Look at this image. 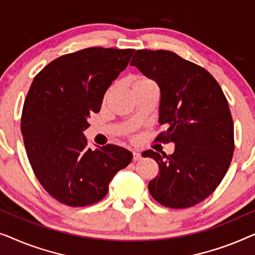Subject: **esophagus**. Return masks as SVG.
<instances>
[{
	"mask_svg": "<svg viewBox=\"0 0 255 255\" xmlns=\"http://www.w3.org/2000/svg\"><path fill=\"white\" fill-rule=\"evenodd\" d=\"M133 160L134 161H139V160H141V154L137 151H133Z\"/></svg>",
	"mask_w": 255,
	"mask_h": 255,
	"instance_id": "34e87169",
	"label": "esophagus"
}]
</instances>
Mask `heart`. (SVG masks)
I'll return each instance as SVG.
<instances>
[{
	"instance_id": "1",
	"label": "heart",
	"mask_w": 255,
	"mask_h": 255,
	"mask_svg": "<svg viewBox=\"0 0 255 255\" xmlns=\"http://www.w3.org/2000/svg\"><path fill=\"white\" fill-rule=\"evenodd\" d=\"M155 85L153 83V81L151 80L145 78V76H137V78L133 79V81H132V92H134V90H139V89H144V88H148V87H154ZM113 87L108 90L106 96H104V100H107L108 97L110 96L111 92H113Z\"/></svg>"
}]
</instances>
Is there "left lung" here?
Returning <instances> with one entry per match:
<instances>
[{
	"mask_svg": "<svg viewBox=\"0 0 255 255\" xmlns=\"http://www.w3.org/2000/svg\"><path fill=\"white\" fill-rule=\"evenodd\" d=\"M160 88L156 140L173 142L172 154L145 151L159 174L148 183L152 197L172 209L196 205L214 193L235 151L233 121L218 82L201 66L170 51L138 50L130 62Z\"/></svg>",
	"mask_w": 255,
	"mask_h": 255,
	"instance_id": "left-lung-1",
	"label": "left lung"
}]
</instances>
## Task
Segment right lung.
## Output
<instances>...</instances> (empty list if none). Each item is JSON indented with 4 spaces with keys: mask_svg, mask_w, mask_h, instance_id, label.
Instances as JSON below:
<instances>
[{
    "mask_svg": "<svg viewBox=\"0 0 255 255\" xmlns=\"http://www.w3.org/2000/svg\"><path fill=\"white\" fill-rule=\"evenodd\" d=\"M133 52L85 48L61 55L34 76L24 102L20 130L34 175L60 203H97L108 194L118 170L132 161V153L121 146L93 151L83 131Z\"/></svg>",
    "mask_w": 255,
    "mask_h": 255,
    "instance_id": "obj_1",
    "label": "right lung"
}]
</instances>
